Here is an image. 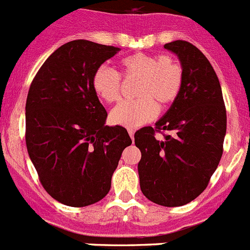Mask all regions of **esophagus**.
<instances>
[{
	"label": "esophagus",
	"instance_id": "34e87169",
	"mask_svg": "<svg viewBox=\"0 0 250 250\" xmlns=\"http://www.w3.org/2000/svg\"><path fill=\"white\" fill-rule=\"evenodd\" d=\"M127 132H129V135H130V138H131V140L134 141V135H135V130H134V129H129V130H127Z\"/></svg>",
	"mask_w": 250,
	"mask_h": 250
}]
</instances>
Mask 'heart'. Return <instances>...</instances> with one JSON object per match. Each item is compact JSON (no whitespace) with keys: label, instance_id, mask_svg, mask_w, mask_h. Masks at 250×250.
Instances as JSON below:
<instances>
[{"label":"heart","instance_id":"b5f03b06","mask_svg":"<svg viewBox=\"0 0 250 250\" xmlns=\"http://www.w3.org/2000/svg\"><path fill=\"white\" fill-rule=\"evenodd\" d=\"M120 76L139 79L136 100L124 101L110 112V123L123 127H138L158 116L159 106H169L179 98L184 81L182 66L161 55L134 54L120 61ZM91 89L101 101L111 104L120 98L121 81L114 70L99 66L91 76Z\"/></svg>","mask_w":250,"mask_h":250}]
</instances>
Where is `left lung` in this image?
Returning <instances> with one entry per match:
<instances>
[{
	"instance_id": "1",
	"label": "left lung",
	"mask_w": 250,
	"mask_h": 250,
	"mask_svg": "<svg viewBox=\"0 0 250 250\" xmlns=\"http://www.w3.org/2000/svg\"><path fill=\"white\" fill-rule=\"evenodd\" d=\"M179 57L184 81L165 115L135 134L140 149V189L163 207H182L199 196L218 167L227 132L222 87L199 48L187 41L165 43ZM167 131L158 141L155 131Z\"/></svg>"
}]
</instances>
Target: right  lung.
Wrapping results in <instances>:
<instances>
[{
	"instance_id": "1",
	"label": "right lung",
	"mask_w": 250,
	"mask_h": 250,
	"mask_svg": "<svg viewBox=\"0 0 250 250\" xmlns=\"http://www.w3.org/2000/svg\"><path fill=\"white\" fill-rule=\"evenodd\" d=\"M118 47L75 40L51 54L26 100V146L40 182L55 200L87 207L101 200L131 139L107 126V112L91 89L99 66Z\"/></svg>"
}]
</instances>
